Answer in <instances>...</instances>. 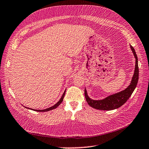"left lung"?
I'll use <instances>...</instances> for the list:
<instances>
[{
    "instance_id": "8db88e82",
    "label": "left lung",
    "mask_w": 149,
    "mask_h": 149,
    "mask_svg": "<svg viewBox=\"0 0 149 149\" xmlns=\"http://www.w3.org/2000/svg\"><path fill=\"white\" fill-rule=\"evenodd\" d=\"M130 47L136 58L135 69H134V73L130 85L125 90L121 91V92L109 95L108 97L100 100H93L91 99L88 96L87 90L85 88V97L86 100H87V102L91 107L97 109L107 110V111L115 109L121 107L123 104L127 102V100L131 96L138 82L139 67L138 59L136 51L131 45H130Z\"/></svg>"
}]
</instances>
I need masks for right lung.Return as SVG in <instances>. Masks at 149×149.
Returning <instances> with one entry per match:
<instances>
[{"instance_id": "1", "label": "right lung", "mask_w": 149, "mask_h": 149, "mask_svg": "<svg viewBox=\"0 0 149 149\" xmlns=\"http://www.w3.org/2000/svg\"><path fill=\"white\" fill-rule=\"evenodd\" d=\"M65 90L64 91V93L62 94V97H61V99L59 100V101L58 102H57V103H56L54 106H52V107H50V108H46V109H32V108H27V107H25V108H28V109H31V110H33V111H39V112H45V111H50V110H52V109H56L57 107L58 106H59V104L62 102V101H63V99H64V95H65Z\"/></svg>"}]
</instances>
